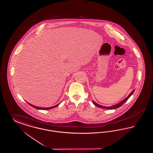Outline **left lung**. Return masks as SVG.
<instances>
[{
  "label": "left lung",
  "instance_id": "obj_1",
  "mask_svg": "<svg viewBox=\"0 0 153 153\" xmlns=\"http://www.w3.org/2000/svg\"><path fill=\"white\" fill-rule=\"evenodd\" d=\"M134 91H135V89L134 90H133L132 92H131V93L130 94V95H128L126 98H125L123 100H122V102H119V103H117V104H115V105H112V106H110V107H105V106H102V105H100V104H97L96 102H94V101H93V103H94V104L96 105V106H97V107H99V108H104V109H115V108H119V107H120L123 104H124L125 102H126L129 98H130V97L131 96V95L133 94V93L134 92Z\"/></svg>",
  "mask_w": 153,
  "mask_h": 153
}]
</instances>
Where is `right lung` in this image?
Masks as SVG:
<instances>
[{
  "label": "right lung",
  "mask_w": 153,
  "mask_h": 153,
  "mask_svg": "<svg viewBox=\"0 0 153 153\" xmlns=\"http://www.w3.org/2000/svg\"><path fill=\"white\" fill-rule=\"evenodd\" d=\"M29 104H30L31 106H32L33 107H34V108H36L37 109H42V110H46V109H51V108H55V107H56L57 106H58V105H59V104H57V105H54V106H53V107H48V108H44V107H36V106H35V105H32V104H31L30 103H29L28 102H27Z\"/></svg>",
  "instance_id": "add662e5"
}]
</instances>
